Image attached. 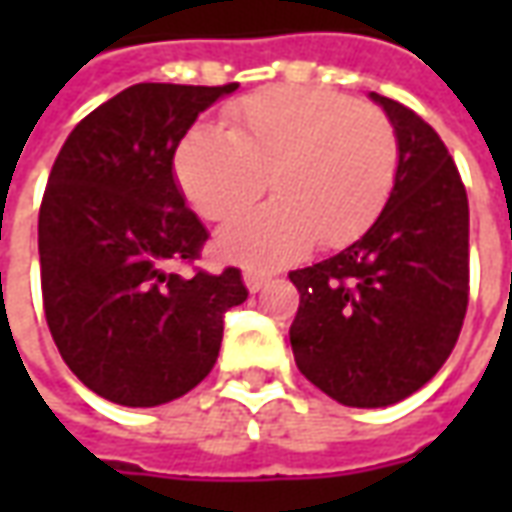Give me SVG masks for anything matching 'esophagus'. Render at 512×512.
<instances>
[{"label":"esophagus","instance_id":"obj_1","mask_svg":"<svg viewBox=\"0 0 512 512\" xmlns=\"http://www.w3.org/2000/svg\"><path fill=\"white\" fill-rule=\"evenodd\" d=\"M244 285L249 288V293H260L268 285V277L257 274V271H244Z\"/></svg>","mask_w":512,"mask_h":512}]
</instances>
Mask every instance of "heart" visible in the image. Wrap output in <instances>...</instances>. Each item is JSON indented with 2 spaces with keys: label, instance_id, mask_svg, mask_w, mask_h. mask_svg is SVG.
Listing matches in <instances>:
<instances>
[{
  "label": "heart",
  "instance_id": "obj_1",
  "mask_svg": "<svg viewBox=\"0 0 512 512\" xmlns=\"http://www.w3.org/2000/svg\"><path fill=\"white\" fill-rule=\"evenodd\" d=\"M175 175L202 219L224 222L266 191L263 208L216 235V252L255 271L299 260L315 241L343 246L384 211L397 175V136L370 104L326 90L277 87L235 104L227 134L194 128Z\"/></svg>",
  "mask_w": 512,
  "mask_h": 512
}]
</instances>
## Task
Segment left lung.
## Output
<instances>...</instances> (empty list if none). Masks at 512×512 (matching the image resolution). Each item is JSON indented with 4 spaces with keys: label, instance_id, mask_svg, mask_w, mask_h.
<instances>
[{
    "label": "left lung",
    "instance_id": "obj_1",
    "mask_svg": "<svg viewBox=\"0 0 512 512\" xmlns=\"http://www.w3.org/2000/svg\"><path fill=\"white\" fill-rule=\"evenodd\" d=\"M397 136L384 211L343 252L290 271L301 301L296 365L321 392L384 408L428 384L461 334L469 301V200L439 134L408 106L370 93Z\"/></svg>",
    "mask_w": 512,
    "mask_h": 512
}]
</instances>
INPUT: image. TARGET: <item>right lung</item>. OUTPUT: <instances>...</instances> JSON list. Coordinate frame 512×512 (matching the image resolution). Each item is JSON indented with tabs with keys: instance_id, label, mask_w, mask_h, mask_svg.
Returning a JSON list of instances; mask_svg holds the SVG:
<instances>
[{
	"instance_id": "obj_1",
	"label": "right lung",
	"mask_w": 512,
	"mask_h": 512,
	"mask_svg": "<svg viewBox=\"0 0 512 512\" xmlns=\"http://www.w3.org/2000/svg\"><path fill=\"white\" fill-rule=\"evenodd\" d=\"M235 90L134 84L84 117L51 167L38 219L46 321L73 376L117 406L194 389L216 365L224 312L249 296L238 268L169 271L208 238L172 158L197 115Z\"/></svg>"
}]
</instances>
